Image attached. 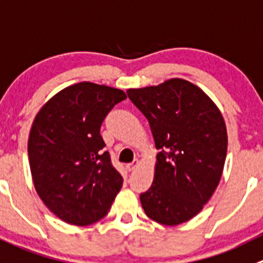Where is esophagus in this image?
Returning a JSON list of instances; mask_svg holds the SVG:
<instances>
[{
    "label": "esophagus",
    "instance_id": "1",
    "mask_svg": "<svg viewBox=\"0 0 263 263\" xmlns=\"http://www.w3.org/2000/svg\"><path fill=\"white\" fill-rule=\"evenodd\" d=\"M139 165H140V162L136 159V160H134V162H132V163H129V164H127L126 168L129 171V172H132V171L136 170V168L139 167Z\"/></svg>",
    "mask_w": 263,
    "mask_h": 263
}]
</instances>
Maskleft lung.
I'll list each match as a JSON object with an SVG mask.
<instances>
[{
  "label": "left lung",
  "mask_w": 263,
  "mask_h": 263,
  "mask_svg": "<svg viewBox=\"0 0 263 263\" xmlns=\"http://www.w3.org/2000/svg\"><path fill=\"white\" fill-rule=\"evenodd\" d=\"M127 95L147 119L160 150L152 186L140 195L142 208L162 225L186 222L220 183L228 153L222 114L204 91L181 78L128 88Z\"/></svg>",
  "instance_id": "8db88e82"
}]
</instances>
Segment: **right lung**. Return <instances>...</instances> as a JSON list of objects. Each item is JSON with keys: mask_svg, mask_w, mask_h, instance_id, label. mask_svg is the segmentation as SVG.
<instances>
[{"mask_svg": "<svg viewBox=\"0 0 263 263\" xmlns=\"http://www.w3.org/2000/svg\"><path fill=\"white\" fill-rule=\"evenodd\" d=\"M127 96L80 82L53 95L35 116L28 157L35 191L64 222L88 226L108 215L123 183L100 135L106 114Z\"/></svg>", "mask_w": 263, "mask_h": 263, "instance_id": "1", "label": "right lung"}]
</instances>
